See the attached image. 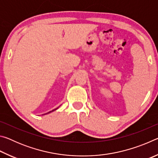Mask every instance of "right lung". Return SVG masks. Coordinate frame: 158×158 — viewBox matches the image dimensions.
Segmentation results:
<instances>
[{"label": "right lung", "instance_id": "add662e5", "mask_svg": "<svg viewBox=\"0 0 158 158\" xmlns=\"http://www.w3.org/2000/svg\"><path fill=\"white\" fill-rule=\"evenodd\" d=\"M58 108H59V106H58V107H57V108H56V109H53L52 111H50L49 112H48V113H46V114H44L43 115H45V114H49V113H51V112H52V111H56V109H58Z\"/></svg>", "mask_w": 158, "mask_h": 158}]
</instances>
